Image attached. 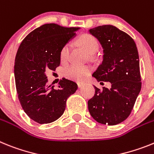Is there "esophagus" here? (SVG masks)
<instances>
[{"label": "esophagus", "mask_w": 154, "mask_h": 154, "mask_svg": "<svg viewBox=\"0 0 154 154\" xmlns=\"http://www.w3.org/2000/svg\"><path fill=\"white\" fill-rule=\"evenodd\" d=\"M83 85H85V83L84 82H80V81L77 82V86H78V88H81Z\"/></svg>", "instance_id": "esophagus-1"}]
</instances>
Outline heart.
I'll list each match as a JSON object with an SVG mask.
<instances>
[{
	"instance_id": "b5f03b06",
	"label": "heart",
	"mask_w": 154,
	"mask_h": 154,
	"mask_svg": "<svg viewBox=\"0 0 154 154\" xmlns=\"http://www.w3.org/2000/svg\"><path fill=\"white\" fill-rule=\"evenodd\" d=\"M78 44L88 54H94L98 49V42L93 35L89 34L83 35L78 39ZM69 45H63L60 53L61 62L66 63L69 59ZM91 71V67L89 66L70 65L63 69V75L66 78L73 81H83Z\"/></svg>"
}]
</instances>
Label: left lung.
Masks as SVG:
<instances>
[{
	"instance_id": "1",
	"label": "left lung",
	"mask_w": 154,
	"mask_h": 154,
	"mask_svg": "<svg viewBox=\"0 0 154 154\" xmlns=\"http://www.w3.org/2000/svg\"><path fill=\"white\" fill-rule=\"evenodd\" d=\"M103 49L102 63L92 77L99 81H109L110 89L95 88L88 101V110L97 122L115 125L128 118L141 90L140 60L134 40L111 25L88 30Z\"/></svg>"
}]
</instances>
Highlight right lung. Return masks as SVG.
I'll return each mask as SVG.
<instances>
[{"mask_svg":"<svg viewBox=\"0 0 154 154\" xmlns=\"http://www.w3.org/2000/svg\"><path fill=\"white\" fill-rule=\"evenodd\" d=\"M79 29L45 24L29 33L20 44L14 60L16 90L23 110L38 123L58 119L65 111L66 99L77 91V84L66 78L55 89L48 84L45 72L60 66L61 49L75 37Z\"/></svg>","mask_w":154,"mask_h":154,"instance_id":"1","label":"right lung"}]
</instances>
